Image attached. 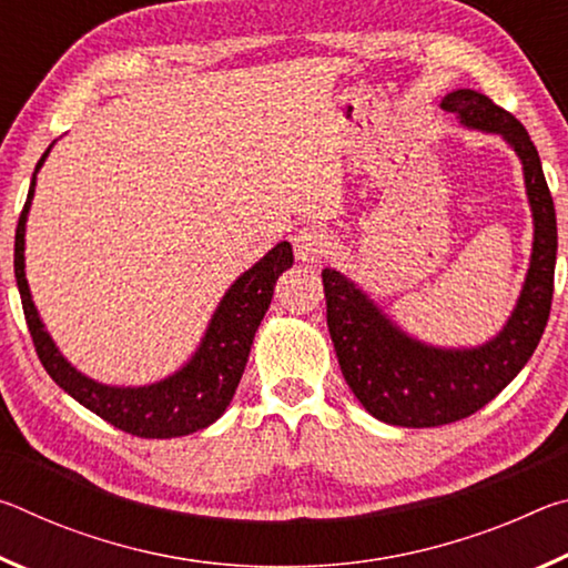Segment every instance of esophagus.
Wrapping results in <instances>:
<instances>
[{
  "label": "esophagus",
  "instance_id": "obj_1",
  "mask_svg": "<svg viewBox=\"0 0 568 568\" xmlns=\"http://www.w3.org/2000/svg\"><path fill=\"white\" fill-rule=\"evenodd\" d=\"M293 247L295 257L303 263H321L325 255H328V240H325L321 227H303L293 235Z\"/></svg>",
  "mask_w": 568,
  "mask_h": 568
}]
</instances>
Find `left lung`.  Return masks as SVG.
<instances>
[{"instance_id": "obj_1", "label": "left lung", "mask_w": 568, "mask_h": 568, "mask_svg": "<svg viewBox=\"0 0 568 568\" xmlns=\"http://www.w3.org/2000/svg\"><path fill=\"white\" fill-rule=\"evenodd\" d=\"M464 128L501 134L524 165L534 250L524 291L504 331L478 348H434L403 333L358 285L325 267L328 331L343 378L373 418L390 426H446L494 400L531 358L551 313L556 210L531 138L511 112L476 90L440 102Z\"/></svg>"}]
</instances>
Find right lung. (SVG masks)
<instances>
[{"label":"right lung","mask_w":568,"mask_h":568,"mask_svg":"<svg viewBox=\"0 0 568 568\" xmlns=\"http://www.w3.org/2000/svg\"><path fill=\"white\" fill-rule=\"evenodd\" d=\"M50 150L52 145L37 162V170L42 168ZM32 197L34 178L17 223L14 277L19 295H22L24 318L34 351L57 386L70 393L84 408L112 423L114 428L140 438L187 436L215 423L230 406L237 383L243 378L255 331L273 301L275 281L293 265L291 243H277L263 261H257L230 285V291L220 301L213 321L207 325L203 343H200V348L187 365H182L170 378L152 383V386L114 388L102 386V383L82 376L80 371L72 368V363H67L64 355L57 351L50 333L44 331V323L37 315L30 285H27L24 277V223Z\"/></svg>","instance_id":"right-lung-1"}]
</instances>
